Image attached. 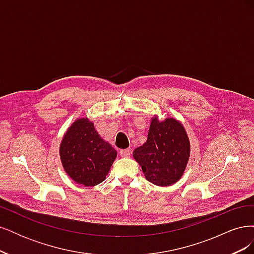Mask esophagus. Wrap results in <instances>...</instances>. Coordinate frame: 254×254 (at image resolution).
<instances>
[{"instance_id":"1","label":"esophagus","mask_w":254,"mask_h":254,"mask_svg":"<svg viewBox=\"0 0 254 254\" xmlns=\"http://www.w3.org/2000/svg\"><path fill=\"white\" fill-rule=\"evenodd\" d=\"M130 155H131V148L121 150V156L122 157H130Z\"/></svg>"}]
</instances>
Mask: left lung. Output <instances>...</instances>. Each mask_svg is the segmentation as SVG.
<instances>
[{"label": "left lung", "instance_id": "left-lung-1", "mask_svg": "<svg viewBox=\"0 0 254 254\" xmlns=\"http://www.w3.org/2000/svg\"><path fill=\"white\" fill-rule=\"evenodd\" d=\"M190 141L180 122L152 118L147 141L133 151V158L142 167L145 178L159 187L178 181L190 158Z\"/></svg>", "mask_w": 254, "mask_h": 254}]
</instances>
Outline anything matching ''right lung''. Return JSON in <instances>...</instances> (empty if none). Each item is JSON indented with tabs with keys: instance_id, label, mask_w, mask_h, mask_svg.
<instances>
[{
	"instance_id": "add662e5",
	"label": "right lung",
	"mask_w": 254,
	"mask_h": 254,
	"mask_svg": "<svg viewBox=\"0 0 254 254\" xmlns=\"http://www.w3.org/2000/svg\"><path fill=\"white\" fill-rule=\"evenodd\" d=\"M59 152L66 174L86 187L103 182L118 155L87 119L73 123L61 141Z\"/></svg>"
}]
</instances>
